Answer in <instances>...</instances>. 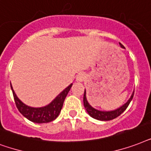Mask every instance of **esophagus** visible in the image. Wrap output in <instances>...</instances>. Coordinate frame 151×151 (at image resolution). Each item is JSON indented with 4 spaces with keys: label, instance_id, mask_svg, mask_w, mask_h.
<instances>
[{
    "label": "esophagus",
    "instance_id": "1",
    "mask_svg": "<svg viewBox=\"0 0 151 151\" xmlns=\"http://www.w3.org/2000/svg\"><path fill=\"white\" fill-rule=\"evenodd\" d=\"M86 79V75L84 74L83 72H80L79 74L77 75L76 76V81L78 82H83Z\"/></svg>",
    "mask_w": 151,
    "mask_h": 151
}]
</instances>
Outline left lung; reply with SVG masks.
Listing matches in <instances>:
<instances>
[{
  "instance_id": "left-lung-1",
  "label": "left lung",
  "mask_w": 151,
  "mask_h": 151,
  "mask_svg": "<svg viewBox=\"0 0 151 151\" xmlns=\"http://www.w3.org/2000/svg\"><path fill=\"white\" fill-rule=\"evenodd\" d=\"M120 46L122 48H124V45L122 44H120ZM133 95H134V92L132 93V96L129 99H128V101L126 102L124 105L120 107V108H118L117 109H115V110H113V111H100V110H98L96 109L93 108L89 102L87 101V99H86V91H84V95H83V105H84V107L86 109V112L88 113V114L91 117L94 118V119H96V120H113V119H115L116 118L117 116L121 114V113H123L124 111L126 109L128 108V105L130 104L131 101L133 99Z\"/></svg>"
}]
</instances>
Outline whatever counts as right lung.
<instances>
[{"label":"right lung","mask_w":151,"mask_h":151,"mask_svg":"<svg viewBox=\"0 0 151 151\" xmlns=\"http://www.w3.org/2000/svg\"><path fill=\"white\" fill-rule=\"evenodd\" d=\"M72 86V83L70 84L67 88H65L61 93H60L56 97V99L51 103L41 108H33L23 103L15 94L12 85L11 88L13 94L14 100L16 102V106L21 114L34 123L44 124L51 122L59 116L65 98L67 96L68 93L69 92Z\"/></svg>","instance_id":"obj_1"}]
</instances>
